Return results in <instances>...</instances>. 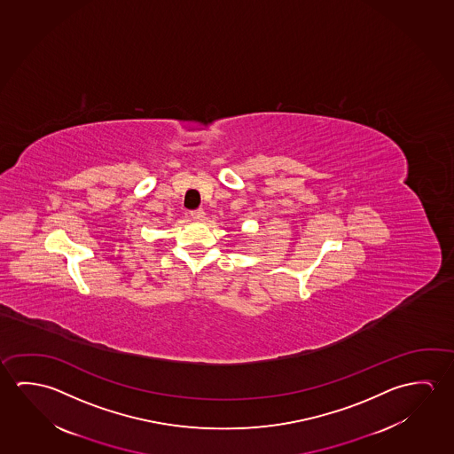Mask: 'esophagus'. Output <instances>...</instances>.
I'll list each match as a JSON object with an SVG mask.
<instances>
[{"label":"esophagus","mask_w":454,"mask_h":454,"mask_svg":"<svg viewBox=\"0 0 454 454\" xmlns=\"http://www.w3.org/2000/svg\"><path fill=\"white\" fill-rule=\"evenodd\" d=\"M190 216H192L193 220L201 222V220H204V216H206V212H204L202 208H196V210H192V212H190Z\"/></svg>","instance_id":"1"}]
</instances>
